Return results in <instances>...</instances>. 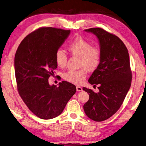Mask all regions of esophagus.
Segmentation results:
<instances>
[{
    "instance_id": "34e87169",
    "label": "esophagus",
    "mask_w": 146,
    "mask_h": 146,
    "mask_svg": "<svg viewBox=\"0 0 146 146\" xmlns=\"http://www.w3.org/2000/svg\"><path fill=\"white\" fill-rule=\"evenodd\" d=\"M76 90L78 91V92H80V91H82V88L80 86H77L76 87Z\"/></svg>"
}]
</instances>
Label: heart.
Returning <instances> with one entry per match:
<instances>
[{
	"mask_svg": "<svg viewBox=\"0 0 146 146\" xmlns=\"http://www.w3.org/2000/svg\"><path fill=\"white\" fill-rule=\"evenodd\" d=\"M68 50L73 56L79 58L78 70H70L63 74V78L72 84L79 85L86 78V71L93 72L99 68L102 59V51L98 45L92 44L80 36L75 37L68 45ZM56 64L64 68L67 63V56L63 50L58 49L54 55Z\"/></svg>",
	"mask_w": 146,
	"mask_h": 146,
	"instance_id": "obj_1",
	"label": "heart"
}]
</instances>
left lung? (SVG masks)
Returning a JSON list of instances; mask_svg holds the SVG:
<instances>
[{
  "label": "left lung",
  "mask_w": 146,
  "mask_h": 146,
  "mask_svg": "<svg viewBox=\"0 0 146 146\" xmlns=\"http://www.w3.org/2000/svg\"><path fill=\"white\" fill-rule=\"evenodd\" d=\"M98 36L102 51V59L99 68L88 80L94 87L98 85L99 92L90 88L83 90L89 95L84 106L86 115L95 121L110 118L121 107L129 90L132 73L129 54L121 40L101 28L85 30Z\"/></svg>",
  "instance_id": "left-lung-1"
}]
</instances>
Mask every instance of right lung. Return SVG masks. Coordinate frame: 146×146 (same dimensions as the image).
I'll return each instance as SVG.
<instances>
[{"instance_id": "right-lung-1", "label": "right lung", "mask_w": 146, "mask_h": 146, "mask_svg": "<svg viewBox=\"0 0 146 146\" xmlns=\"http://www.w3.org/2000/svg\"><path fill=\"white\" fill-rule=\"evenodd\" d=\"M70 30L42 27L23 40L14 58V70L19 95L31 112L49 119L61 115L76 92L75 85L62 81L48 84L57 68L54 55L69 35Z\"/></svg>"}]
</instances>
